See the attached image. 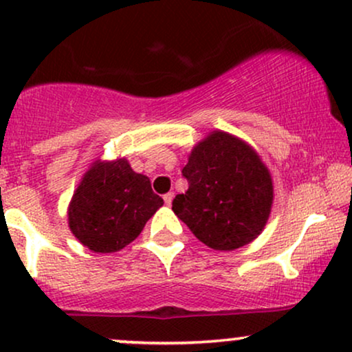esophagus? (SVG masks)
Returning a JSON list of instances; mask_svg holds the SVG:
<instances>
[{
    "mask_svg": "<svg viewBox=\"0 0 352 352\" xmlns=\"http://www.w3.org/2000/svg\"><path fill=\"white\" fill-rule=\"evenodd\" d=\"M173 195H175V193H173V192H168V193H165V195H164V201H165V205H172Z\"/></svg>",
    "mask_w": 352,
    "mask_h": 352,
    "instance_id": "1",
    "label": "esophagus"
}]
</instances>
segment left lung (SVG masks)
Listing matches in <instances>:
<instances>
[{
	"instance_id": "8db88e82",
	"label": "left lung",
	"mask_w": 352,
	"mask_h": 352,
	"mask_svg": "<svg viewBox=\"0 0 352 352\" xmlns=\"http://www.w3.org/2000/svg\"><path fill=\"white\" fill-rule=\"evenodd\" d=\"M182 175L188 190L172 210L201 243L236 250L263 232L273 204V182L260 155L227 132L213 131L193 147Z\"/></svg>"
}]
</instances>
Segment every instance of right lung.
<instances>
[{
	"label": "right lung",
	"instance_id": "1",
	"mask_svg": "<svg viewBox=\"0 0 352 352\" xmlns=\"http://www.w3.org/2000/svg\"><path fill=\"white\" fill-rule=\"evenodd\" d=\"M162 205L148 177L135 173L127 160H96L72 195L69 228L92 252H119L140 235Z\"/></svg>",
	"mask_w": 352,
	"mask_h": 352
}]
</instances>
